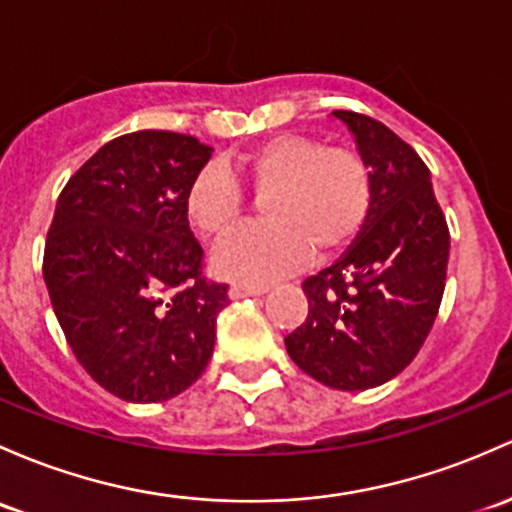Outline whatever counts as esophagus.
<instances>
[{
	"label": "esophagus",
	"mask_w": 512,
	"mask_h": 512,
	"mask_svg": "<svg viewBox=\"0 0 512 512\" xmlns=\"http://www.w3.org/2000/svg\"><path fill=\"white\" fill-rule=\"evenodd\" d=\"M267 287H255V284H233L230 287V299H245V297H260L265 294Z\"/></svg>",
	"instance_id": "34e87169"
}]
</instances>
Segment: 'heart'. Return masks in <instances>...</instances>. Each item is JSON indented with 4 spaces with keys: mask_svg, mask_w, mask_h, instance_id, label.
<instances>
[{
    "mask_svg": "<svg viewBox=\"0 0 512 512\" xmlns=\"http://www.w3.org/2000/svg\"><path fill=\"white\" fill-rule=\"evenodd\" d=\"M229 174L211 164L193 179L186 213L206 240L233 233L245 215V184L262 198L267 223L240 230L218 247L213 267L223 277L265 287L319 255L341 250L363 225L373 196L370 169L358 152L324 147L304 134H274L242 152Z\"/></svg>",
    "mask_w": 512,
    "mask_h": 512,
    "instance_id": "1",
    "label": "heart"
}]
</instances>
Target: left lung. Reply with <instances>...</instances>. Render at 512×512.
Instances as JSON below:
<instances>
[{
  "label": "left lung",
  "instance_id": "left-lung-1",
  "mask_svg": "<svg viewBox=\"0 0 512 512\" xmlns=\"http://www.w3.org/2000/svg\"><path fill=\"white\" fill-rule=\"evenodd\" d=\"M373 181L351 245L301 284L309 314L284 338L294 363L333 390H370L400 375L432 331L449 262V228L432 174L383 122L336 110Z\"/></svg>",
  "mask_w": 512,
  "mask_h": 512
}]
</instances>
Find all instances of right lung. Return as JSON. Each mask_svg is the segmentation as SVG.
Here are the masks:
<instances>
[{
  "label": "right lung",
  "instance_id": "obj_1",
  "mask_svg": "<svg viewBox=\"0 0 512 512\" xmlns=\"http://www.w3.org/2000/svg\"><path fill=\"white\" fill-rule=\"evenodd\" d=\"M213 147L142 129L100 147L61 191L43 279L78 363L125 402H164L201 378L228 284L203 277L186 193Z\"/></svg>",
  "mask_w": 512,
  "mask_h": 512
}]
</instances>
